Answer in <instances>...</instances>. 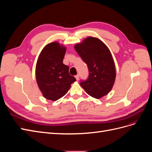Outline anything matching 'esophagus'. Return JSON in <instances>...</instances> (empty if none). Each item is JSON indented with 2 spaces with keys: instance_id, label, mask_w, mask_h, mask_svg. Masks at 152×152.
I'll return each instance as SVG.
<instances>
[{
  "instance_id": "1",
  "label": "esophagus",
  "mask_w": 152,
  "mask_h": 152,
  "mask_svg": "<svg viewBox=\"0 0 152 152\" xmlns=\"http://www.w3.org/2000/svg\"><path fill=\"white\" fill-rule=\"evenodd\" d=\"M75 79H76V80H79V75H75Z\"/></svg>"
}]
</instances>
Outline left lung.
<instances>
[{"label": "left lung", "mask_w": 152, "mask_h": 152, "mask_svg": "<svg viewBox=\"0 0 152 152\" xmlns=\"http://www.w3.org/2000/svg\"><path fill=\"white\" fill-rule=\"evenodd\" d=\"M75 49L87 65L89 76L80 86L92 97L99 99L112 89L116 77L115 66L110 50L102 40L89 37L75 45Z\"/></svg>", "instance_id": "left-lung-1"}]
</instances>
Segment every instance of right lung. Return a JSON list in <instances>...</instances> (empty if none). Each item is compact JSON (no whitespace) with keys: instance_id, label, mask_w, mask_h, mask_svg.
Here are the masks:
<instances>
[{"instance_id":"add662e5","label":"right lung","mask_w":152,"mask_h":152,"mask_svg":"<svg viewBox=\"0 0 152 152\" xmlns=\"http://www.w3.org/2000/svg\"><path fill=\"white\" fill-rule=\"evenodd\" d=\"M66 48L54 42L45 45L36 65V80L45 98L56 101L65 96L76 81L63 60Z\"/></svg>"}]
</instances>
